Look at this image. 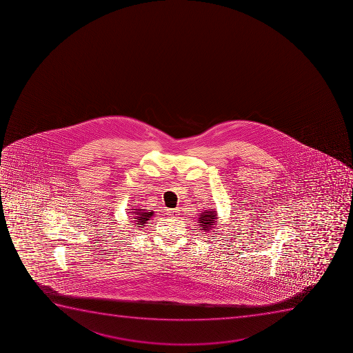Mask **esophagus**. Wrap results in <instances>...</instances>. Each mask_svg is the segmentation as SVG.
Listing matches in <instances>:
<instances>
[{"mask_svg": "<svg viewBox=\"0 0 353 353\" xmlns=\"http://www.w3.org/2000/svg\"><path fill=\"white\" fill-rule=\"evenodd\" d=\"M167 214L170 217H177L179 215V208H176V210H167Z\"/></svg>", "mask_w": 353, "mask_h": 353, "instance_id": "1", "label": "esophagus"}]
</instances>
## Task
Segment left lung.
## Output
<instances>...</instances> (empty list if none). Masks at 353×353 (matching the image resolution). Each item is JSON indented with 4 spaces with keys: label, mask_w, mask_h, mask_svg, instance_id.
<instances>
[{
    "label": "left lung",
    "mask_w": 353,
    "mask_h": 353,
    "mask_svg": "<svg viewBox=\"0 0 353 353\" xmlns=\"http://www.w3.org/2000/svg\"><path fill=\"white\" fill-rule=\"evenodd\" d=\"M199 225L201 230L205 232L213 231L214 228L216 225L217 212L216 210H205L199 216ZM215 232V231H214Z\"/></svg>",
    "instance_id": "8db88e82"
}]
</instances>
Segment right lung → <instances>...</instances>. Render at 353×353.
Returning <instances> with one entry per match:
<instances>
[{"label":"right lung","mask_w":353,"mask_h":353,"mask_svg":"<svg viewBox=\"0 0 353 353\" xmlns=\"http://www.w3.org/2000/svg\"><path fill=\"white\" fill-rule=\"evenodd\" d=\"M132 219H134L132 222H134V224H136V228H140L145 225L147 223V221L150 220V217H153L154 212H150L148 210H141V208H136V210H132Z\"/></svg>","instance_id":"add662e5"}]
</instances>
